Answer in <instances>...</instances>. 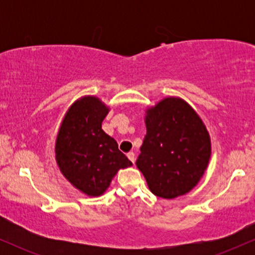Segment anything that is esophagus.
<instances>
[{"instance_id":"obj_1","label":"esophagus","mask_w":255,"mask_h":255,"mask_svg":"<svg viewBox=\"0 0 255 255\" xmlns=\"http://www.w3.org/2000/svg\"><path fill=\"white\" fill-rule=\"evenodd\" d=\"M127 157L129 158V160H131V162H135V153H134L133 151H130V152H128L127 153Z\"/></svg>"}]
</instances>
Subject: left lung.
Masks as SVG:
<instances>
[{
    "mask_svg": "<svg viewBox=\"0 0 255 255\" xmlns=\"http://www.w3.org/2000/svg\"><path fill=\"white\" fill-rule=\"evenodd\" d=\"M146 135L136 166L157 197L187 194L211 158V137L197 111L180 97H165L145 110Z\"/></svg>",
    "mask_w": 255,
    "mask_h": 255,
    "instance_id": "1",
    "label": "left lung"
}]
</instances>
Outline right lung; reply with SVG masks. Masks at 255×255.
<instances>
[{
  "instance_id": "obj_1",
  "label": "right lung",
  "mask_w": 255,
  "mask_h": 255,
  "mask_svg": "<svg viewBox=\"0 0 255 255\" xmlns=\"http://www.w3.org/2000/svg\"><path fill=\"white\" fill-rule=\"evenodd\" d=\"M110 108L96 96H84L64 114L55 142V159L73 187L87 197H101L120 169L133 163L116 140L102 129Z\"/></svg>"
}]
</instances>
